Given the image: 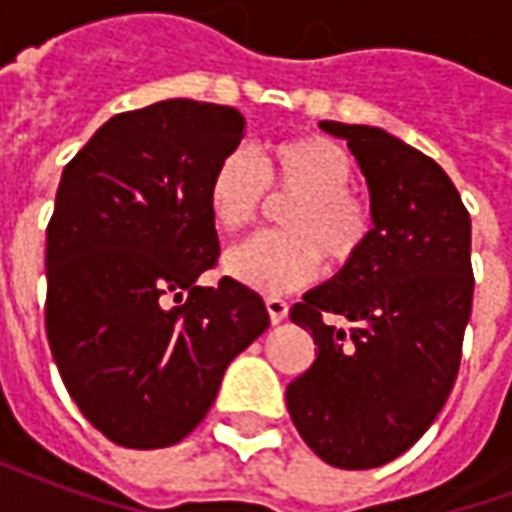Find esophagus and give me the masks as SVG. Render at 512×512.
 <instances>
[{
  "label": "esophagus",
  "instance_id": "esophagus-1",
  "mask_svg": "<svg viewBox=\"0 0 512 512\" xmlns=\"http://www.w3.org/2000/svg\"><path fill=\"white\" fill-rule=\"evenodd\" d=\"M266 310L271 323H282L288 318V301L277 299V296H268L266 299Z\"/></svg>",
  "mask_w": 512,
  "mask_h": 512
}]
</instances>
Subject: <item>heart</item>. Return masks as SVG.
<instances>
[{"mask_svg": "<svg viewBox=\"0 0 512 512\" xmlns=\"http://www.w3.org/2000/svg\"><path fill=\"white\" fill-rule=\"evenodd\" d=\"M354 183V158L326 136H290L263 150L260 164L233 150L208 183V213L222 233H241L266 211L268 197L290 200L285 233H266L224 257L227 274L260 293H288L332 268L354 266L376 235V211Z\"/></svg>", "mask_w": 512, "mask_h": 512, "instance_id": "b5f03b06", "label": "heart"}]
</instances>
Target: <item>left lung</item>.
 Returning <instances> with one entry per match:
<instances>
[{
  "label": "left lung",
  "instance_id": "1",
  "mask_svg": "<svg viewBox=\"0 0 512 512\" xmlns=\"http://www.w3.org/2000/svg\"><path fill=\"white\" fill-rule=\"evenodd\" d=\"M365 172L376 235L293 304L315 362L285 392L299 436L337 469L384 466L433 425L472 315V219L447 172L381 128L323 120ZM343 317L348 327H334Z\"/></svg>",
  "mask_w": 512,
  "mask_h": 512
}]
</instances>
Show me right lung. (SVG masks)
Instances as JSON below:
<instances>
[{
    "label": "right lung",
    "instance_id": "1",
    "mask_svg": "<svg viewBox=\"0 0 512 512\" xmlns=\"http://www.w3.org/2000/svg\"><path fill=\"white\" fill-rule=\"evenodd\" d=\"M244 128L233 106L158 101L112 117L62 169L46 337L73 403L120 447L186 439L227 365L268 329L266 304L238 279L197 285L219 260L208 183Z\"/></svg>",
    "mask_w": 512,
    "mask_h": 512
}]
</instances>
